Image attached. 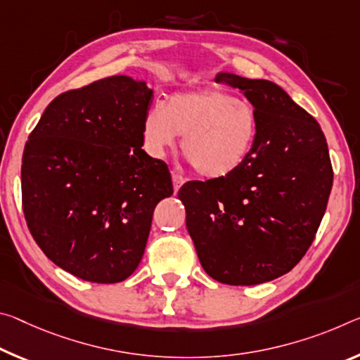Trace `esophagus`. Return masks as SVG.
I'll use <instances>...</instances> for the list:
<instances>
[{
  "instance_id": "esophagus-1",
  "label": "esophagus",
  "mask_w": 360,
  "mask_h": 360,
  "mask_svg": "<svg viewBox=\"0 0 360 360\" xmlns=\"http://www.w3.org/2000/svg\"><path fill=\"white\" fill-rule=\"evenodd\" d=\"M171 179H173L174 191H179V187L186 182V178H184V176L179 174L178 171H173V173H171Z\"/></svg>"
}]
</instances>
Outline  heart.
I'll use <instances>...</instances> for the list:
<instances>
[{"instance_id": "obj_1", "label": "heart", "mask_w": 360, "mask_h": 360, "mask_svg": "<svg viewBox=\"0 0 360 360\" xmlns=\"http://www.w3.org/2000/svg\"><path fill=\"white\" fill-rule=\"evenodd\" d=\"M144 142L153 157L176 144L198 174L224 178L240 168L258 138L255 107L221 89L176 93L165 105L152 107L144 118Z\"/></svg>"}]
</instances>
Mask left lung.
<instances>
[{
	"mask_svg": "<svg viewBox=\"0 0 360 360\" xmlns=\"http://www.w3.org/2000/svg\"><path fill=\"white\" fill-rule=\"evenodd\" d=\"M258 115V138L232 174L178 192L200 264L214 281L258 285L298 264L316 237L333 184L319 123L269 79L221 72Z\"/></svg>",
	"mask_w": 360,
	"mask_h": 360,
	"instance_id": "obj_1",
	"label": "left lung"
}]
</instances>
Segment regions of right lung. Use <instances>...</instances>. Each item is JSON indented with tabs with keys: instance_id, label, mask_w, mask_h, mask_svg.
Returning <instances> with one entry per match:
<instances>
[{
	"instance_id": "right-lung-1",
	"label": "right lung",
	"mask_w": 360,
	"mask_h": 360,
	"mask_svg": "<svg viewBox=\"0 0 360 360\" xmlns=\"http://www.w3.org/2000/svg\"><path fill=\"white\" fill-rule=\"evenodd\" d=\"M153 89L115 75L51 102L22 157V207L43 253L72 276L117 283L139 266L167 163L142 150Z\"/></svg>"
}]
</instances>
